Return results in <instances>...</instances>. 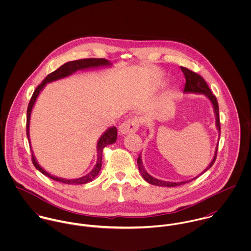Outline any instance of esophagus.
Here are the masks:
<instances>
[{"label":"esophagus","mask_w":251,"mask_h":251,"mask_svg":"<svg viewBox=\"0 0 251 251\" xmlns=\"http://www.w3.org/2000/svg\"><path fill=\"white\" fill-rule=\"evenodd\" d=\"M139 120L136 117L127 119L126 121H125L121 126H120V132L122 134H127V133H134L138 130L139 128Z\"/></svg>","instance_id":"obj_1"}]
</instances>
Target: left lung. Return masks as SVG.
Instances as JSON below:
<instances>
[{
    "mask_svg": "<svg viewBox=\"0 0 251 251\" xmlns=\"http://www.w3.org/2000/svg\"><path fill=\"white\" fill-rule=\"evenodd\" d=\"M180 70L181 72H183L184 74V77H185V85H184V90L183 92L184 93H198V94H204L206 95L210 100L212 101L214 108H215V118H216V126H217V129L219 131V135H220V120H219V109H218V103H217V100L215 98V95L212 93L211 89L209 88L207 82L205 81V79L200 75L198 74L197 72H192L186 68H183V67H180ZM217 149H218V146L216 147V150H215V154L214 156V159L212 160L211 164L208 166V168L203 172L205 173L208 169H210L213 164L215 163V159H216V156H217ZM137 164H138V168H139V171L142 175L144 179L146 181H148L149 183L151 184H153V185H157V186H167V187H172V186H179L181 185L183 183H186L188 182V180H185V181H179V182H171V181H163V180H160V179H154L152 178L151 176H150L146 170L144 169L143 164H142V160H141V157L140 155L138 156L137 158ZM202 173V174H203ZM201 174V175H202ZM200 176V175H199ZM198 176V177H199ZM198 177L194 178V179H197ZM190 181V180H189Z\"/></svg>",
    "mask_w": 251,
    "mask_h": 251,
    "instance_id": "obj_1",
    "label": "left lung"
}]
</instances>
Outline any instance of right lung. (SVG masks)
Wrapping results in <instances>:
<instances>
[{"label": "right lung", "instance_id": "obj_1", "mask_svg": "<svg viewBox=\"0 0 251 251\" xmlns=\"http://www.w3.org/2000/svg\"><path fill=\"white\" fill-rule=\"evenodd\" d=\"M110 65V63L108 62L107 60L100 58H89V59H81V60H76V61H72V62H69L65 65H63L62 67H60L58 70H56L55 72H51L50 74H48L44 80L36 87L31 100L28 105V109H27V124H26V132H27V137L28 140L30 142V138H29V126H30V118H31V112L33 106L36 102V98L38 96V94L40 93V91L42 90V88L45 86L46 83L48 82H52L64 77H67L69 75L72 74L73 72L78 71V70H83V69H89V68H98V67H101V66H108ZM117 140V128L115 126L110 127L105 131V133L100 137V139L98 142V162L95 166V168L86 176L79 178V179H62V178H58L56 176H52L49 173H47L46 171H44L36 162L35 155L32 153V161L33 164L35 165L36 169L41 172L43 175H45L46 177L50 178V179L63 182V183H67V184H84L87 183L91 180L95 179L98 174L100 171L101 168V160H102V151L103 149L107 146V145H111V144L115 143Z\"/></svg>", "mask_w": 251, "mask_h": 251}]
</instances>
